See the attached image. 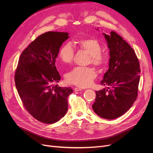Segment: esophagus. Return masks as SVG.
Here are the masks:
<instances>
[{"mask_svg":"<svg viewBox=\"0 0 153 153\" xmlns=\"http://www.w3.org/2000/svg\"><path fill=\"white\" fill-rule=\"evenodd\" d=\"M82 89H81V88H79V87H76L74 89V91L75 92H77V91H82Z\"/></svg>","mask_w":153,"mask_h":153,"instance_id":"esophagus-1","label":"esophagus"}]
</instances>
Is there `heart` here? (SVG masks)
I'll use <instances>...</instances> for the list:
<instances>
[{
    "instance_id": "obj_1",
    "label": "heart",
    "mask_w": 153,
    "mask_h": 153,
    "mask_svg": "<svg viewBox=\"0 0 153 153\" xmlns=\"http://www.w3.org/2000/svg\"><path fill=\"white\" fill-rule=\"evenodd\" d=\"M81 49L89 54L88 62L95 67L100 68L105 64L107 58L102 52V46L97 39L85 38L80 39L77 42ZM74 51L70 44L63 45L59 51L58 58L64 64H69L73 61ZM96 77L95 71L89 67H78L72 70L67 74V81L78 87L84 88L90 86Z\"/></svg>"
}]
</instances>
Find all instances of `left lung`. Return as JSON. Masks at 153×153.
<instances>
[{
	"label": "left lung",
	"mask_w": 153,
	"mask_h": 153,
	"mask_svg": "<svg viewBox=\"0 0 153 153\" xmlns=\"http://www.w3.org/2000/svg\"><path fill=\"white\" fill-rule=\"evenodd\" d=\"M103 35L110 59L108 69L100 84L107 88L95 92L92 109L99 117L111 120L125 114L137 98L140 68L135 52L122 37L114 31L110 35Z\"/></svg>",
	"instance_id": "left-lung-1"
}]
</instances>
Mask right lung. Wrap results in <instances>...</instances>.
Listing matches in <instances>:
<instances>
[{
  "mask_svg": "<svg viewBox=\"0 0 153 153\" xmlns=\"http://www.w3.org/2000/svg\"><path fill=\"white\" fill-rule=\"evenodd\" d=\"M69 38L67 32H46L20 55L15 86L24 107L40 122L54 123L68 111V98L73 91L53 84L61 79L56 59L62 44Z\"/></svg>",
  "mask_w": 153,
  "mask_h": 153,
  "instance_id": "right-lung-1",
  "label": "right lung"
}]
</instances>
